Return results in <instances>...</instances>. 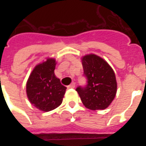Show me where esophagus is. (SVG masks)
<instances>
[{
    "instance_id": "esophagus-1",
    "label": "esophagus",
    "mask_w": 146,
    "mask_h": 146,
    "mask_svg": "<svg viewBox=\"0 0 146 146\" xmlns=\"http://www.w3.org/2000/svg\"><path fill=\"white\" fill-rule=\"evenodd\" d=\"M68 87V88H74V87H75V83L74 82H72L69 86H67Z\"/></svg>"
}]
</instances>
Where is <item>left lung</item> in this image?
Returning <instances> with one entry per match:
<instances>
[{"mask_svg":"<svg viewBox=\"0 0 146 146\" xmlns=\"http://www.w3.org/2000/svg\"><path fill=\"white\" fill-rule=\"evenodd\" d=\"M82 64L87 84L78 86L76 91L87 108L104 110L111 104L116 94L114 72L104 59L96 55H85Z\"/></svg>","mask_w":146,"mask_h":146,"instance_id":"left-lung-1","label":"left lung"}]
</instances>
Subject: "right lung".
<instances>
[{
    "label": "right lung",
    "instance_id": "1",
    "mask_svg": "<svg viewBox=\"0 0 146 146\" xmlns=\"http://www.w3.org/2000/svg\"><path fill=\"white\" fill-rule=\"evenodd\" d=\"M55 60L48 58L35 67L26 85V92L31 103L40 110L49 112L63 101L66 88L55 77Z\"/></svg>",
    "mask_w": 146,
    "mask_h": 146
}]
</instances>
